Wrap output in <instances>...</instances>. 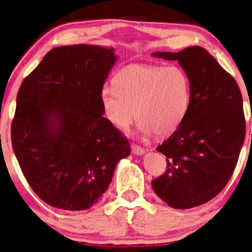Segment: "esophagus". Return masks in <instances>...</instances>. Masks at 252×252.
Returning <instances> with one entry per match:
<instances>
[{
    "label": "esophagus",
    "instance_id": "obj_1",
    "mask_svg": "<svg viewBox=\"0 0 252 252\" xmlns=\"http://www.w3.org/2000/svg\"><path fill=\"white\" fill-rule=\"evenodd\" d=\"M131 148H132V153L135 155H142L145 153L144 148H141L140 146H138V145H132Z\"/></svg>",
    "mask_w": 252,
    "mask_h": 252
}]
</instances>
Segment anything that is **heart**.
<instances>
[{
	"label": "heart",
	"mask_w": 252,
	"mask_h": 252,
	"mask_svg": "<svg viewBox=\"0 0 252 252\" xmlns=\"http://www.w3.org/2000/svg\"><path fill=\"white\" fill-rule=\"evenodd\" d=\"M114 85L102 88L100 104L110 123L123 131L138 117L144 135H168L185 119L190 104L187 73L174 65H129L117 74Z\"/></svg>",
	"instance_id": "b5f03b06"
}]
</instances>
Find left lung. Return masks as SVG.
I'll return each mask as SVG.
<instances>
[{"instance_id": "left-lung-1", "label": "left lung", "mask_w": 252, "mask_h": 252, "mask_svg": "<svg viewBox=\"0 0 252 252\" xmlns=\"http://www.w3.org/2000/svg\"><path fill=\"white\" fill-rule=\"evenodd\" d=\"M153 56L179 62L190 83V104L178 129L157 147L167 168L152 187L172 208L201 206L221 192L237 163L245 138L242 93L201 46Z\"/></svg>"}]
</instances>
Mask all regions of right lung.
Masks as SVG:
<instances>
[{
    "mask_svg": "<svg viewBox=\"0 0 252 252\" xmlns=\"http://www.w3.org/2000/svg\"><path fill=\"white\" fill-rule=\"evenodd\" d=\"M113 48L52 49L22 83L11 144L24 178L51 207L85 210L107 190L128 140L104 118L100 92Z\"/></svg>",
    "mask_w": 252,
    "mask_h": 252,
    "instance_id": "add662e5",
    "label": "right lung"
}]
</instances>
